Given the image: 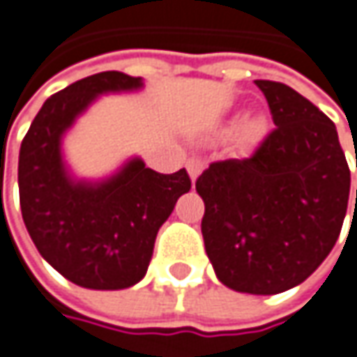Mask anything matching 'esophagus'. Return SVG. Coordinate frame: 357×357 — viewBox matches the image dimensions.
Masks as SVG:
<instances>
[{
	"mask_svg": "<svg viewBox=\"0 0 357 357\" xmlns=\"http://www.w3.org/2000/svg\"><path fill=\"white\" fill-rule=\"evenodd\" d=\"M203 169H205V160H203V158L192 156V158H188L187 160V170L188 174H190V181H192V183L197 181V176L203 172Z\"/></svg>",
	"mask_w": 357,
	"mask_h": 357,
	"instance_id": "esophagus-1",
	"label": "esophagus"
}]
</instances>
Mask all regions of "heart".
I'll return each instance as SVG.
<instances>
[{
  "label": "heart",
  "instance_id": "obj_1",
  "mask_svg": "<svg viewBox=\"0 0 357 357\" xmlns=\"http://www.w3.org/2000/svg\"><path fill=\"white\" fill-rule=\"evenodd\" d=\"M259 128H261V120H257V118L247 120V122L243 124V134H245V136H253V134L259 132Z\"/></svg>",
  "mask_w": 357,
  "mask_h": 357
}]
</instances>
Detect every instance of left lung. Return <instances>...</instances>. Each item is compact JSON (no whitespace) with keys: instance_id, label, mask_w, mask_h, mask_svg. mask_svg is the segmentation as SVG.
<instances>
[{"instance_id":"obj_1","label":"left lung","mask_w":357,"mask_h":357,"mask_svg":"<svg viewBox=\"0 0 357 357\" xmlns=\"http://www.w3.org/2000/svg\"><path fill=\"white\" fill-rule=\"evenodd\" d=\"M255 84L275 128L249 158L208 165L195 187L219 281L273 295L303 283L330 255L348 211L349 169L335 124L317 106L281 82Z\"/></svg>"}]
</instances>
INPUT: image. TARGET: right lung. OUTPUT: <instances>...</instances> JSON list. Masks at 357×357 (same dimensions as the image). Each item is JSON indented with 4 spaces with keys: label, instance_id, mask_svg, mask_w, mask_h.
<instances>
[{
    "label": "right lung",
    "instance_id": "right-lung-1",
    "mask_svg": "<svg viewBox=\"0 0 357 357\" xmlns=\"http://www.w3.org/2000/svg\"><path fill=\"white\" fill-rule=\"evenodd\" d=\"M140 78L100 72L45 100L20 149L17 183L27 233L40 255L66 279L88 289L138 283L158 229L190 190L187 170L160 174L132 158L102 183L74 181L62 160V136L106 92H128Z\"/></svg>",
    "mask_w": 357,
    "mask_h": 357
}]
</instances>
